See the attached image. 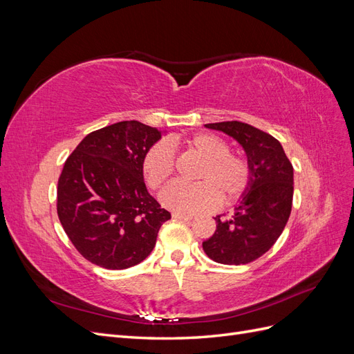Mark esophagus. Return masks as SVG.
<instances>
[{
    "label": "esophagus",
    "mask_w": 354,
    "mask_h": 354,
    "mask_svg": "<svg viewBox=\"0 0 354 354\" xmlns=\"http://www.w3.org/2000/svg\"><path fill=\"white\" fill-rule=\"evenodd\" d=\"M173 218H177V220H192L194 217H192V216H187V214L174 212V214H173Z\"/></svg>",
    "instance_id": "1"
}]
</instances>
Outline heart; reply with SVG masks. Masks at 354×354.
<instances>
[{
  "label": "heart",
  "instance_id": "1",
  "mask_svg": "<svg viewBox=\"0 0 354 354\" xmlns=\"http://www.w3.org/2000/svg\"><path fill=\"white\" fill-rule=\"evenodd\" d=\"M187 151L201 158L194 173V185L176 183L167 187L160 201L180 214H195L238 201L250 186L251 168L246 159L229 152V145L212 134H196L185 142ZM147 186L158 190L174 173V155L167 143H155L142 160Z\"/></svg>",
  "mask_w": 354,
  "mask_h": 354
}]
</instances>
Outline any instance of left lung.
Returning a JSON list of instances; mask_svg holds the SVG:
<instances>
[{"instance_id": "obj_1", "label": "left lung", "mask_w": 354, "mask_h": 354, "mask_svg": "<svg viewBox=\"0 0 354 354\" xmlns=\"http://www.w3.org/2000/svg\"><path fill=\"white\" fill-rule=\"evenodd\" d=\"M205 127L226 133L243 147L251 181L233 216L214 217L217 229L202 242V248L216 263L248 264L269 251L286 226L292 208L294 168L282 145L259 128L239 121Z\"/></svg>"}]
</instances>
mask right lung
<instances>
[{"label": "right lung", "mask_w": 354, "mask_h": 354, "mask_svg": "<svg viewBox=\"0 0 354 354\" xmlns=\"http://www.w3.org/2000/svg\"><path fill=\"white\" fill-rule=\"evenodd\" d=\"M160 136L138 121L116 122L85 136L66 159L57 216L85 260L122 270L152 252L171 214L147 192L142 160Z\"/></svg>", "instance_id": "add662e5"}]
</instances>
